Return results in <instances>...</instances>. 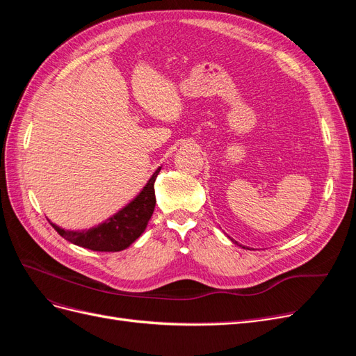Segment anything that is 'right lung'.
Listing matches in <instances>:
<instances>
[{
	"mask_svg": "<svg viewBox=\"0 0 356 356\" xmlns=\"http://www.w3.org/2000/svg\"><path fill=\"white\" fill-rule=\"evenodd\" d=\"M160 168L149 178L144 190L127 204L126 208L118 211L111 218L105 222L96 225L89 230L72 232L63 230L56 224H51L63 239L68 242L88 248L92 251L101 252H117L134 243L139 236L145 230L148 220L152 218L154 207H156V195H154V182L159 175Z\"/></svg>",
	"mask_w": 356,
	"mask_h": 356,
	"instance_id": "right-lung-1",
	"label": "right lung"
}]
</instances>
